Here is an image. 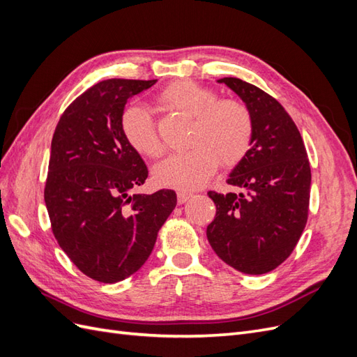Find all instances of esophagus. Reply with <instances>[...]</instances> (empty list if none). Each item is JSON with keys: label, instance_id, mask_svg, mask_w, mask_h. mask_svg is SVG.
Listing matches in <instances>:
<instances>
[{"label": "esophagus", "instance_id": "1", "mask_svg": "<svg viewBox=\"0 0 357 357\" xmlns=\"http://www.w3.org/2000/svg\"><path fill=\"white\" fill-rule=\"evenodd\" d=\"M192 197H193V193L189 192V190H178L177 192V201H178V204H185Z\"/></svg>", "mask_w": 357, "mask_h": 357}]
</instances>
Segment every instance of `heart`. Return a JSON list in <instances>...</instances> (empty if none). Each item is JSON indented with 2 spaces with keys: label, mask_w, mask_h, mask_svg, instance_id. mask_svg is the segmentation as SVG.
<instances>
[{
  "label": "heart",
  "mask_w": 357,
  "mask_h": 357,
  "mask_svg": "<svg viewBox=\"0 0 357 357\" xmlns=\"http://www.w3.org/2000/svg\"><path fill=\"white\" fill-rule=\"evenodd\" d=\"M158 100L167 109L192 117L188 152L171 155L155 167L153 178L160 186L180 190L207 183L223 165H235L248 152L253 139V119L236 100H215V93L193 82H176ZM122 132L135 152L158 158L164 147L153 117L143 105H129L122 114Z\"/></svg>",
  "instance_id": "obj_1"
}]
</instances>
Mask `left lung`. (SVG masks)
Returning a JSON list of instances; mask_svg holds the SVG:
<instances>
[{
  "mask_svg": "<svg viewBox=\"0 0 357 357\" xmlns=\"http://www.w3.org/2000/svg\"><path fill=\"white\" fill-rule=\"evenodd\" d=\"M225 83L253 119V139L228 185L240 192H208L215 218L207 238L225 264L244 274L273 271L294 252L305 228L311 169L295 122L271 95L235 77Z\"/></svg>",
  "mask_w": 357,
  "mask_h": 357,
  "instance_id": "left-lung-1",
  "label": "left lung"
}]
</instances>
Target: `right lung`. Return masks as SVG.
Instances as JSON below:
<instances>
[{
    "mask_svg": "<svg viewBox=\"0 0 357 357\" xmlns=\"http://www.w3.org/2000/svg\"><path fill=\"white\" fill-rule=\"evenodd\" d=\"M158 80L109 79L63 112L52 138L45 202L53 235L83 274L117 283L152 253L160 226L176 208L174 190L132 193L147 167L122 132L129 98Z\"/></svg>",
    "mask_w": 357,
    "mask_h": 357,
    "instance_id": "obj_1",
    "label": "right lung"
}]
</instances>
